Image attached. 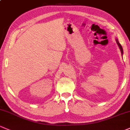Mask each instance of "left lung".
Wrapping results in <instances>:
<instances>
[{
    "label": "left lung",
    "mask_w": 130,
    "mask_h": 130,
    "mask_svg": "<svg viewBox=\"0 0 130 130\" xmlns=\"http://www.w3.org/2000/svg\"><path fill=\"white\" fill-rule=\"evenodd\" d=\"M115 40H116V42H117V44H118V47H119L121 53V56H123V50L122 46H121V45L120 44V43H119V41H118V39L116 38V39H115Z\"/></svg>",
    "instance_id": "left-lung-1"
}]
</instances>
